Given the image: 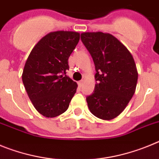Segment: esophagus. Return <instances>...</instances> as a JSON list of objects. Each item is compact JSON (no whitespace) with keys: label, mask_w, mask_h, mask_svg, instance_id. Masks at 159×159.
Masks as SVG:
<instances>
[{"label":"esophagus","mask_w":159,"mask_h":159,"mask_svg":"<svg viewBox=\"0 0 159 159\" xmlns=\"http://www.w3.org/2000/svg\"><path fill=\"white\" fill-rule=\"evenodd\" d=\"M83 84H84V80H80V81H79L78 82V85L80 88H81V87L83 86Z\"/></svg>","instance_id":"1"}]
</instances>
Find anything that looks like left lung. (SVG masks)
Listing matches in <instances>:
<instances>
[{"label":"left lung","mask_w":159,"mask_h":159,"mask_svg":"<svg viewBox=\"0 0 159 159\" xmlns=\"http://www.w3.org/2000/svg\"><path fill=\"white\" fill-rule=\"evenodd\" d=\"M81 40L93 59V93L86 98L90 111L111 120L123 111L134 94L138 71L131 53L117 38L102 32H83Z\"/></svg>","instance_id":"1"}]
</instances>
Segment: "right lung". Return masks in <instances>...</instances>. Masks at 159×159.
Masks as SVG:
<instances>
[{"label":"right lung","instance_id":"1","mask_svg":"<svg viewBox=\"0 0 159 159\" xmlns=\"http://www.w3.org/2000/svg\"><path fill=\"white\" fill-rule=\"evenodd\" d=\"M80 40V33L52 32L32 48L22 74L31 102L42 116L53 118L67 111L77 84L66 75L68 58Z\"/></svg>","mask_w":159,"mask_h":159}]
</instances>
